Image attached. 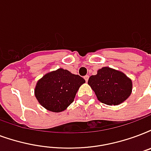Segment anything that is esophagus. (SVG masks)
Returning a JSON list of instances; mask_svg holds the SVG:
<instances>
[{
    "instance_id": "34e87169",
    "label": "esophagus",
    "mask_w": 151,
    "mask_h": 151,
    "mask_svg": "<svg viewBox=\"0 0 151 151\" xmlns=\"http://www.w3.org/2000/svg\"><path fill=\"white\" fill-rule=\"evenodd\" d=\"M84 78H85V80H86V81L87 82V81H88V75L85 76V77H84Z\"/></svg>"
}]
</instances>
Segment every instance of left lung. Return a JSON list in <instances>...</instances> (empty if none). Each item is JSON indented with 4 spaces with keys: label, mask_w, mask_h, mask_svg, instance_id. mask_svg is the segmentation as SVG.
<instances>
[{
    "label": "left lung",
    "mask_w": 151,
    "mask_h": 151,
    "mask_svg": "<svg viewBox=\"0 0 151 151\" xmlns=\"http://www.w3.org/2000/svg\"><path fill=\"white\" fill-rule=\"evenodd\" d=\"M88 84L101 103L118 105L132 93V81L124 73L109 67L98 70L96 75L88 78Z\"/></svg>",
    "instance_id": "1"
}]
</instances>
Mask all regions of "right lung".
Segmentation results:
<instances>
[{
  "label": "right lung",
  "mask_w": 151,
  "mask_h": 151,
  "mask_svg": "<svg viewBox=\"0 0 151 151\" xmlns=\"http://www.w3.org/2000/svg\"><path fill=\"white\" fill-rule=\"evenodd\" d=\"M86 82L79 75L62 68L46 73L38 81L35 95L39 103L48 111L60 112L74 100L80 86Z\"/></svg>",
  "instance_id": "right-lung-1"
}]
</instances>
